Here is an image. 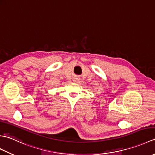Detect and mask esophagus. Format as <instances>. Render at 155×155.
<instances>
[{
  "label": "esophagus",
  "instance_id": "34e87169",
  "mask_svg": "<svg viewBox=\"0 0 155 155\" xmlns=\"http://www.w3.org/2000/svg\"><path fill=\"white\" fill-rule=\"evenodd\" d=\"M78 78H74V81H75V82H76V81H78Z\"/></svg>",
  "mask_w": 155,
  "mask_h": 155
}]
</instances>
